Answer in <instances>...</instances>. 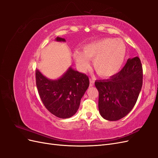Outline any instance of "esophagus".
I'll list each match as a JSON object with an SVG mask.
<instances>
[{"label": "esophagus", "mask_w": 158, "mask_h": 158, "mask_svg": "<svg viewBox=\"0 0 158 158\" xmlns=\"http://www.w3.org/2000/svg\"><path fill=\"white\" fill-rule=\"evenodd\" d=\"M94 85V79H89V86L92 87Z\"/></svg>", "instance_id": "obj_1"}]
</instances>
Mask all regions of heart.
Segmentation results:
<instances>
[{"label":"heart","mask_w":158,"mask_h":158,"mask_svg":"<svg viewBox=\"0 0 158 158\" xmlns=\"http://www.w3.org/2000/svg\"><path fill=\"white\" fill-rule=\"evenodd\" d=\"M74 56L81 70H86L89 66V59H94L98 74L109 78L121 69L126 59L127 47L121 40L107 37L84 45L83 51H75Z\"/></svg>","instance_id":"obj_1"}]
</instances>
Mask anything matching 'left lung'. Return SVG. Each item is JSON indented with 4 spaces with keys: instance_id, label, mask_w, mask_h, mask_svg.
<instances>
[{
    "instance_id": "obj_1",
    "label": "left lung",
    "mask_w": 158,
    "mask_h": 158,
    "mask_svg": "<svg viewBox=\"0 0 158 158\" xmlns=\"http://www.w3.org/2000/svg\"><path fill=\"white\" fill-rule=\"evenodd\" d=\"M143 72L138 56L128 59L122 70L107 80H96L99 92L98 107L101 116L108 121H118L135 106L142 86Z\"/></svg>"
}]
</instances>
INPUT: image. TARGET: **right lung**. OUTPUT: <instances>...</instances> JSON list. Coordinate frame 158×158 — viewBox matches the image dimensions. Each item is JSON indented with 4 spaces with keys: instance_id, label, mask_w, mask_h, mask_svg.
<instances>
[{
    "instance_id": "right-lung-1",
    "label": "right lung",
    "mask_w": 158,
    "mask_h": 158,
    "mask_svg": "<svg viewBox=\"0 0 158 158\" xmlns=\"http://www.w3.org/2000/svg\"><path fill=\"white\" fill-rule=\"evenodd\" d=\"M55 41L65 42L57 37ZM36 85L43 103L48 111L60 118L73 117L80 107V100L89 87V82L85 74L70 66L58 79H49L35 70Z\"/></svg>"
}]
</instances>
